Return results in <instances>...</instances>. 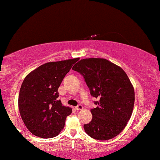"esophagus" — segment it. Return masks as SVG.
Instances as JSON below:
<instances>
[{"label":"esophagus","instance_id":"1","mask_svg":"<svg viewBox=\"0 0 160 160\" xmlns=\"http://www.w3.org/2000/svg\"><path fill=\"white\" fill-rule=\"evenodd\" d=\"M75 109H76L78 111H79V110H82V109H83V106L82 104H78V106L75 107Z\"/></svg>","mask_w":160,"mask_h":160}]
</instances>
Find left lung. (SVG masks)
Segmentation results:
<instances>
[{"label":"left lung","instance_id":"8db88e82","mask_svg":"<svg viewBox=\"0 0 160 160\" xmlns=\"http://www.w3.org/2000/svg\"><path fill=\"white\" fill-rule=\"evenodd\" d=\"M72 69L82 75L91 95L99 99L91 109L92 119L84 125L86 133L99 140L113 138L125 128L133 110L135 92L128 75L100 58L82 59Z\"/></svg>","mask_w":160,"mask_h":160}]
</instances>
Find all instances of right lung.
I'll list each match as a JSON object with an SVG mask.
<instances>
[{"label": "right lung", "mask_w": 160, "mask_h": 160, "mask_svg": "<svg viewBox=\"0 0 160 160\" xmlns=\"http://www.w3.org/2000/svg\"><path fill=\"white\" fill-rule=\"evenodd\" d=\"M79 58L48 62L27 75L18 97L21 118L32 134L42 138L58 135L72 109L58 100V89Z\"/></svg>", "instance_id": "add662e5"}]
</instances>
